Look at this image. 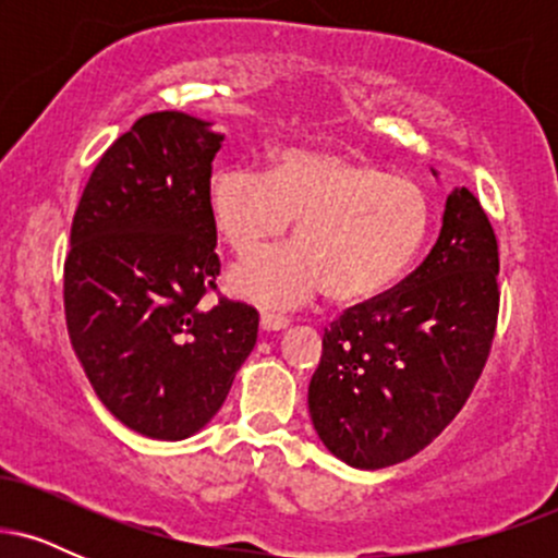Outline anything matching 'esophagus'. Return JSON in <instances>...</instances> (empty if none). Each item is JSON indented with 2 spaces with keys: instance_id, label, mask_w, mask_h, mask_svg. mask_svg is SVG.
Listing matches in <instances>:
<instances>
[{
  "instance_id": "34e87169",
  "label": "esophagus",
  "mask_w": 558,
  "mask_h": 558,
  "mask_svg": "<svg viewBox=\"0 0 558 558\" xmlns=\"http://www.w3.org/2000/svg\"><path fill=\"white\" fill-rule=\"evenodd\" d=\"M288 323H291V319L283 317V315H272V312H262V317H259V325H262V330H265V332L286 330Z\"/></svg>"
}]
</instances>
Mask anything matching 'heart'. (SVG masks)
<instances>
[{"mask_svg": "<svg viewBox=\"0 0 558 558\" xmlns=\"http://www.w3.org/2000/svg\"><path fill=\"white\" fill-rule=\"evenodd\" d=\"M220 239L248 257L288 230L293 246L241 262L230 291L262 306H296L325 288L336 301H367L414 265L430 230L425 189L364 159L283 149L270 172L228 165L209 183Z\"/></svg>", "mask_w": 558, "mask_h": 558, "instance_id": "heart-1", "label": "heart"}]
</instances>
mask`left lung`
<instances>
[{
    "mask_svg": "<svg viewBox=\"0 0 558 558\" xmlns=\"http://www.w3.org/2000/svg\"><path fill=\"white\" fill-rule=\"evenodd\" d=\"M498 296L496 233L462 185L417 270L325 330L310 414L332 457L383 470L433 444L488 362Z\"/></svg>",
    "mask_w": 558,
    "mask_h": 558,
    "instance_id": "8db88e82",
    "label": "left lung"
}]
</instances>
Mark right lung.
<instances>
[{
	"instance_id": "add662e5",
	"label": "right lung",
	"mask_w": 558,
	"mask_h": 558,
	"mask_svg": "<svg viewBox=\"0 0 558 558\" xmlns=\"http://www.w3.org/2000/svg\"><path fill=\"white\" fill-rule=\"evenodd\" d=\"M209 125L138 118L96 162L70 228V343L99 401L157 440L202 430L257 343L254 306L202 304L220 275L209 178L222 133Z\"/></svg>"
}]
</instances>
